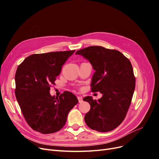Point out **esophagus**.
I'll list each match as a JSON object with an SVG mask.
<instances>
[{
  "label": "esophagus",
  "mask_w": 159,
  "mask_h": 159,
  "mask_svg": "<svg viewBox=\"0 0 159 159\" xmlns=\"http://www.w3.org/2000/svg\"><path fill=\"white\" fill-rule=\"evenodd\" d=\"M78 101H79L80 103H81L83 102V98L81 97H78Z\"/></svg>",
  "instance_id": "obj_1"
}]
</instances>
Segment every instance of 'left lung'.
I'll list each match as a JSON object with an SVG mask.
<instances>
[{
  "mask_svg": "<svg viewBox=\"0 0 159 159\" xmlns=\"http://www.w3.org/2000/svg\"><path fill=\"white\" fill-rule=\"evenodd\" d=\"M75 54L88 59L95 70L91 91L103 94L98 101L90 96L84 98L91 107L85 122L99 132L112 131L123 121L131 103L135 77L131 61L119 51L102 46L85 48Z\"/></svg>",
  "mask_w": 159,
  "mask_h": 159,
  "instance_id": "1",
  "label": "left lung"
}]
</instances>
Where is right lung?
Segmentation results:
<instances>
[{
    "mask_svg": "<svg viewBox=\"0 0 159 159\" xmlns=\"http://www.w3.org/2000/svg\"><path fill=\"white\" fill-rule=\"evenodd\" d=\"M75 50L30 55L18 66L15 74V95L26 121L42 134L60 131L70 111L78 103L76 96L64 91L59 98L52 96L62 66Z\"/></svg>",
    "mask_w": 159,
    "mask_h": 159,
    "instance_id": "right-lung-1",
    "label": "right lung"
}]
</instances>
